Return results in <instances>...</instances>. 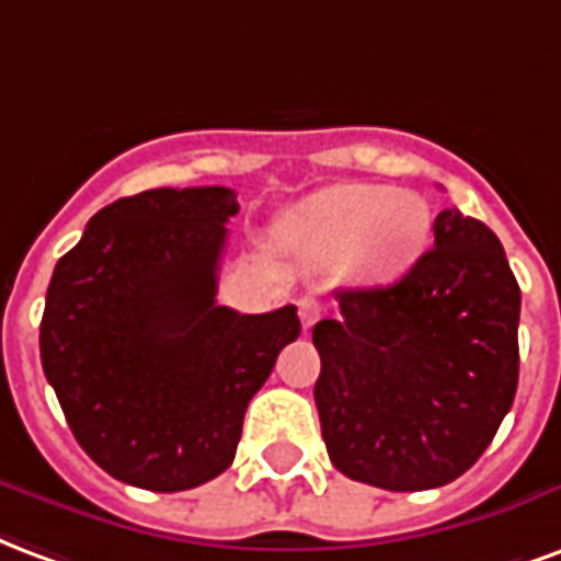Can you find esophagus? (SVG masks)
I'll list each match as a JSON object with an SVG mask.
<instances>
[{
    "label": "esophagus",
    "instance_id": "obj_1",
    "mask_svg": "<svg viewBox=\"0 0 561 561\" xmlns=\"http://www.w3.org/2000/svg\"><path fill=\"white\" fill-rule=\"evenodd\" d=\"M298 317H301V325H305V329H313L317 320L322 317V305L310 296L301 298V301H298Z\"/></svg>",
    "mask_w": 561,
    "mask_h": 561
}]
</instances>
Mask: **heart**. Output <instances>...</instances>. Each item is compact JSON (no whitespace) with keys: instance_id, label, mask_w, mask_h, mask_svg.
Returning a JSON list of instances; mask_svg holds the SVG:
<instances>
[{"instance_id":"heart-1","label":"heart","mask_w":561,"mask_h":561,"mask_svg":"<svg viewBox=\"0 0 561 561\" xmlns=\"http://www.w3.org/2000/svg\"><path fill=\"white\" fill-rule=\"evenodd\" d=\"M280 244L310 272H337L355 280H388L407 272L431 239V208L410 191L341 182L289 208Z\"/></svg>"}]
</instances>
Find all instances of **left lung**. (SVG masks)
I'll use <instances>...</instances> for the list:
<instances>
[{
	"label": "left lung",
	"mask_w": 561,
	"mask_h": 561,
	"mask_svg": "<svg viewBox=\"0 0 561 561\" xmlns=\"http://www.w3.org/2000/svg\"><path fill=\"white\" fill-rule=\"evenodd\" d=\"M313 325V388L331 463L374 488L451 484L484 454L517 391L520 286L481 220L445 208L398 284L337 289Z\"/></svg>",
	"instance_id": "8db88e82"
}]
</instances>
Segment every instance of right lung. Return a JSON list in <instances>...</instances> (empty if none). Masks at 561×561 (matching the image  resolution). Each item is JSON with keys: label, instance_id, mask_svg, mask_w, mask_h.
I'll return each mask as SVG.
<instances>
[{"label": "right lung", "instance_id": "add662e5", "mask_svg": "<svg viewBox=\"0 0 561 561\" xmlns=\"http://www.w3.org/2000/svg\"><path fill=\"white\" fill-rule=\"evenodd\" d=\"M230 187H154L89 220L56 263L41 365L73 439L125 484L175 493L218 478L296 305L239 313L215 301Z\"/></svg>", "mask_w": 561, "mask_h": 561}]
</instances>
